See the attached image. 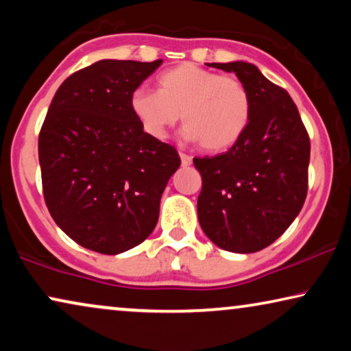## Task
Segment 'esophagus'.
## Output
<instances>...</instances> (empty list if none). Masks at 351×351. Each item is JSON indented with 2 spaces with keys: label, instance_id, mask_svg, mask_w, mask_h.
<instances>
[{
  "label": "esophagus",
  "instance_id": "obj_1",
  "mask_svg": "<svg viewBox=\"0 0 351 351\" xmlns=\"http://www.w3.org/2000/svg\"><path fill=\"white\" fill-rule=\"evenodd\" d=\"M180 161H182V166H190L191 165V156L185 155V153H180Z\"/></svg>",
  "mask_w": 351,
  "mask_h": 351
}]
</instances>
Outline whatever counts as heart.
I'll return each mask as SVG.
<instances>
[{
	"instance_id": "1",
	"label": "heart",
	"mask_w": 351,
	"mask_h": 351,
	"mask_svg": "<svg viewBox=\"0 0 351 351\" xmlns=\"http://www.w3.org/2000/svg\"><path fill=\"white\" fill-rule=\"evenodd\" d=\"M158 90L137 89L131 110L143 131L165 138L180 119L185 137L198 141L206 152H223L246 132L251 119V94L234 76L184 62L162 71Z\"/></svg>"
}]
</instances>
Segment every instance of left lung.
<instances>
[{
	"label": "left lung",
	"instance_id": "8db88e82",
	"mask_svg": "<svg viewBox=\"0 0 351 351\" xmlns=\"http://www.w3.org/2000/svg\"><path fill=\"white\" fill-rule=\"evenodd\" d=\"M251 94L243 137L217 156L193 158L203 179L198 220L210 241L251 254L276 241L299 215L308 190L310 137L294 100L247 62L213 64Z\"/></svg>",
	"mask_w": 351,
	"mask_h": 351
}]
</instances>
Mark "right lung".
<instances>
[{"instance_id": "right-lung-1", "label": "right lung", "mask_w": 351, "mask_h": 351, "mask_svg": "<svg viewBox=\"0 0 351 351\" xmlns=\"http://www.w3.org/2000/svg\"><path fill=\"white\" fill-rule=\"evenodd\" d=\"M162 60H99L70 75L38 137L54 222L90 251L121 254L150 237L179 153L143 132L131 97Z\"/></svg>"}]
</instances>
